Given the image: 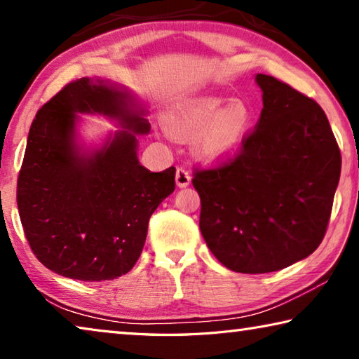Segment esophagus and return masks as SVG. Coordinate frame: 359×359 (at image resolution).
<instances>
[{
    "mask_svg": "<svg viewBox=\"0 0 359 359\" xmlns=\"http://www.w3.org/2000/svg\"><path fill=\"white\" fill-rule=\"evenodd\" d=\"M190 182H191L190 172H188L184 168H177V171H175V184H177V187H180V188L188 187L190 185Z\"/></svg>",
    "mask_w": 359,
    "mask_h": 359,
    "instance_id": "34e87169",
    "label": "esophagus"
}]
</instances>
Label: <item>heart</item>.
<instances>
[{
  "label": "heart",
  "instance_id": "obj_1",
  "mask_svg": "<svg viewBox=\"0 0 359 359\" xmlns=\"http://www.w3.org/2000/svg\"><path fill=\"white\" fill-rule=\"evenodd\" d=\"M250 123L252 112L245 102H231L222 96H194L165 115V126L172 136L188 139L199 135L196 149L209 160L234 154Z\"/></svg>",
  "mask_w": 359,
  "mask_h": 359
}]
</instances>
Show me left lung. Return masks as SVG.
<instances>
[{
	"mask_svg": "<svg viewBox=\"0 0 359 359\" xmlns=\"http://www.w3.org/2000/svg\"><path fill=\"white\" fill-rule=\"evenodd\" d=\"M263 111L233 158L196 168L199 228L228 269L264 274L307 258L330 223L342 156L317 101L258 74Z\"/></svg>",
	"mask_w": 359,
	"mask_h": 359,
	"instance_id": "left-lung-1",
	"label": "left lung"
}]
</instances>
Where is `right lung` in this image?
Listing matches in <instances>:
<instances>
[{
  "label": "right lung",
  "instance_id": "1",
  "mask_svg": "<svg viewBox=\"0 0 359 359\" xmlns=\"http://www.w3.org/2000/svg\"><path fill=\"white\" fill-rule=\"evenodd\" d=\"M131 96L102 81H72L42 106L29 128L17 179L25 238L42 264L83 282L112 280L136 264L149 220L174 191L175 168L139 165L136 135L150 131ZM76 111L104 113L127 128L82 156L74 142Z\"/></svg>",
  "mask_w": 359,
  "mask_h": 359
}]
</instances>
